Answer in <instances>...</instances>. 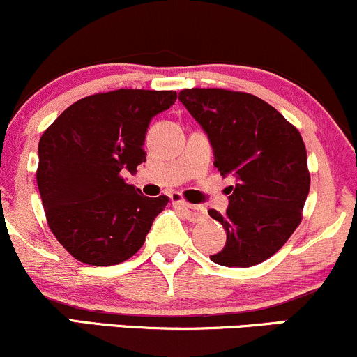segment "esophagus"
Returning a JSON list of instances; mask_svg holds the SVG:
<instances>
[{"label": "esophagus", "mask_w": 357, "mask_h": 357, "mask_svg": "<svg viewBox=\"0 0 357 357\" xmlns=\"http://www.w3.org/2000/svg\"><path fill=\"white\" fill-rule=\"evenodd\" d=\"M175 206L183 212V215H185L190 222H197L207 215V209L204 206H192V204L183 202V200H175Z\"/></svg>", "instance_id": "esophagus-1"}]
</instances>
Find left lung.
Instances as JSON below:
<instances>
[{
	"label": "left lung",
	"instance_id": "8db88e82",
	"mask_svg": "<svg viewBox=\"0 0 357 357\" xmlns=\"http://www.w3.org/2000/svg\"><path fill=\"white\" fill-rule=\"evenodd\" d=\"M178 99L206 131L214 167L236 180L227 187L226 214L209 211L227 236L211 259L229 268L265 261L302 221L310 190L302 136L273 106L246 92L183 89Z\"/></svg>",
	"mask_w": 357,
	"mask_h": 357
}]
</instances>
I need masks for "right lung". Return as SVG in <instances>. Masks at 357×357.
I'll return each mask as SVG.
<instances>
[{"instance_id": "obj_1", "label": "right lung", "mask_w": 357, "mask_h": 357, "mask_svg": "<svg viewBox=\"0 0 357 357\" xmlns=\"http://www.w3.org/2000/svg\"><path fill=\"white\" fill-rule=\"evenodd\" d=\"M175 91L118 89L67 107L38 143L37 183L47 222L79 261L111 266L145 243L167 195L145 197L125 182L146 162L145 135Z\"/></svg>"}]
</instances>
